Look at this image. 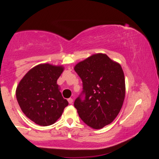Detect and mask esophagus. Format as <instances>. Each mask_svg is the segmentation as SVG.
Segmentation results:
<instances>
[{"mask_svg": "<svg viewBox=\"0 0 159 159\" xmlns=\"http://www.w3.org/2000/svg\"><path fill=\"white\" fill-rule=\"evenodd\" d=\"M68 102L69 104H72V102H73V99H72V98H68Z\"/></svg>", "mask_w": 159, "mask_h": 159, "instance_id": "obj_1", "label": "esophagus"}]
</instances>
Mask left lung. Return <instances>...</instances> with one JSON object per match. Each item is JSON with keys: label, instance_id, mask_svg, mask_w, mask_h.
<instances>
[{"label": "left lung", "instance_id": "8db88e82", "mask_svg": "<svg viewBox=\"0 0 159 159\" xmlns=\"http://www.w3.org/2000/svg\"><path fill=\"white\" fill-rule=\"evenodd\" d=\"M83 82L84 99L78 97L75 107L84 123L100 129L114 121L123 106L125 77L121 66L107 54H95L75 66Z\"/></svg>", "mask_w": 159, "mask_h": 159}]
</instances>
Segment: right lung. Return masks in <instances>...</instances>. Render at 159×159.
I'll list each match as a JSON object with an SVG mask.
<instances>
[{"mask_svg": "<svg viewBox=\"0 0 159 159\" xmlns=\"http://www.w3.org/2000/svg\"><path fill=\"white\" fill-rule=\"evenodd\" d=\"M63 70V66L42 63L30 69L18 84V103L25 116L36 124L52 125L69 105L57 84Z\"/></svg>", "mask_w": 159, "mask_h": 159, "instance_id": "add662e5", "label": "right lung"}]
</instances>
